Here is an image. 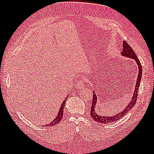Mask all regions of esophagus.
<instances>
[{"mask_svg": "<svg viewBox=\"0 0 154 154\" xmlns=\"http://www.w3.org/2000/svg\"><path fill=\"white\" fill-rule=\"evenodd\" d=\"M85 86V82L82 79H79V81H77V85H76V87L78 89H81L83 88Z\"/></svg>", "mask_w": 154, "mask_h": 154, "instance_id": "34e87169", "label": "esophagus"}]
</instances>
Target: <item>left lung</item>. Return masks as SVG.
<instances>
[{
  "label": "left lung",
  "mask_w": 154,
  "mask_h": 154,
  "mask_svg": "<svg viewBox=\"0 0 154 154\" xmlns=\"http://www.w3.org/2000/svg\"><path fill=\"white\" fill-rule=\"evenodd\" d=\"M121 55L123 57H126L127 58L132 59V60H134L136 61L137 65H138V77H137L135 88L134 89V91L132 99L130 100L129 104L126 106L125 109H124L122 111H121V112L117 113L116 114H114V115H112L110 116L99 115V114H98L97 113L95 109H95V106L97 103V96L95 92L93 91V102H92V106H91V116L93 118V119L95 121V122L102 123V124H109V123L119 120L122 119L124 116H125V114L128 112L129 110H130V109H132V107L134 106L135 104L136 103L137 97H138V91L139 89V87L140 85V81H141V79H142V65H141V63H140V60H138V58L137 57L135 52L134 51L132 48L130 47L125 41H123V49H122V51L121 52Z\"/></svg>",
  "instance_id": "1"
}]
</instances>
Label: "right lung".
Segmentation results:
<instances>
[{"mask_svg":"<svg viewBox=\"0 0 154 154\" xmlns=\"http://www.w3.org/2000/svg\"><path fill=\"white\" fill-rule=\"evenodd\" d=\"M68 96L66 98H65V99L63 100V102L62 103V104H61V106L60 107V110H59L57 116H56V117L55 118L54 120H52L50 123L45 124V125H44V126H47V127L53 126L56 125V124H57L59 122H60L61 119H62V117H63V109H64V106H65V101H66V99H67Z\"/></svg>","mask_w":154,"mask_h":154,"instance_id":"right-lung-1","label":"right lung"}]
</instances>
